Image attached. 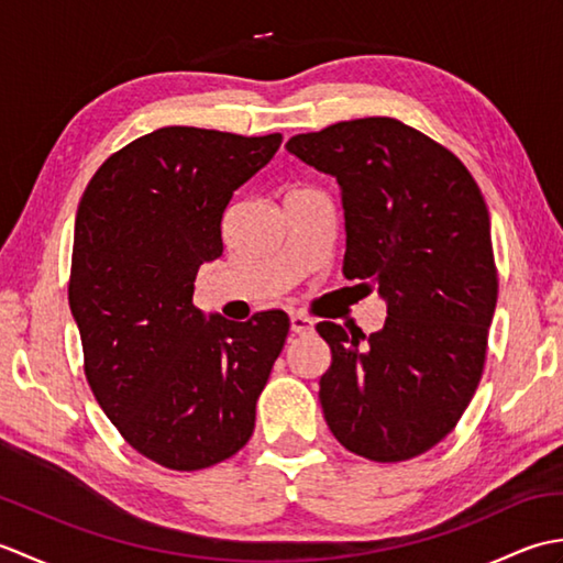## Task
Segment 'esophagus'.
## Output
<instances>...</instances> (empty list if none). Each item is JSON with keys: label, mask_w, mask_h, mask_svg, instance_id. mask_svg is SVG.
<instances>
[{"label": "esophagus", "mask_w": 563, "mask_h": 563, "mask_svg": "<svg viewBox=\"0 0 563 563\" xmlns=\"http://www.w3.org/2000/svg\"><path fill=\"white\" fill-rule=\"evenodd\" d=\"M290 329L297 336H307V333L314 331V321L309 319L307 314H292L290 317Z\"/></svg>", "instance_id": "obj_1"}]
</instances>
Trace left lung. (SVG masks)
I'll return each mask as SVG.
<instances>
[{
  "label": "left lung",
  "instance_id": "obj_1",
  "mask_svg": "<svg viewBox=\"0 0 563 563\" xmlns=\"http://www.w3.org/2000/svg\"><path fill=\"white\" fill-rule=\"evenodd\" d=\"M336 176L343 275L387 302L385 327L349 336L319 321L331 367L319 399L331 433L373 462L435 448L470 406L486 363L498 271L492 220L470 169L397 118H355L288 140Z\"/></svg>",
  "mask_w": 563,
  "mask_h": 563
}]
</instances>
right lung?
I'll list each match as a JSON object with an SVG mask.
<instances>
[{"instance_id":"1","label":"right lung","mask_w":563,"mask_h":563,"mask_svg":"<svg viewBox=\"0 0 563 563\" xmlns=\"http://www.w3.org/2000/svg\"><path fill=\"white\" fill-rule=\"evenodd\" d=\"M280 133L244 137L169 125L113 152L84 190L69 309L84 375L130 448L198 472L242 450L290 331L283 309L206 321L200 263L222 256V214Z\"/></svg>"}]
</instances>
